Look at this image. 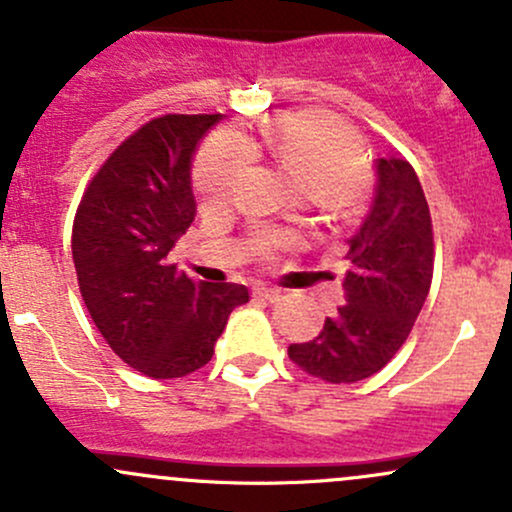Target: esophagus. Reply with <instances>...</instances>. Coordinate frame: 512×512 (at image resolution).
I'll use <instances>...</instances> for the list:
<instances>
[{
  "label": "esophagus",
  "mask_w": 512,
  "mask_h": 512,
  "mask_svg": "<svg viewBox=\"0 0 512 512\" xmlns=\"http://www.w3.org/2000/svg\"><path fill=\"white\" fill-rule=\"evenodd\" d=\"M252 292H255V297L267 299V301H277L279 297H282V292H279V289L267 287V284H257V287L252 289Z\"/></svg>",
  "instance_id": "obj_1"
}]
</instances>
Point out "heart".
I'll list each match as a JSON object with an SVG mask.
<instances>
[{"label": "heart", "mask_w": 512, "mask_h": 512, "mask_svg": "<svg viewBox=\"0 0 512 512\" xmlns=\"http://www.w3.org/2000/svg\"><path fill=\"white\" fill-rule=\"evenodd\" d=\"M260 149L311 196L351 193L365 179L358 137L341 120L319 110L287 112L265 122L257 137L242 139L235 132H218L203 147L196 164V188L208 208L233 201L252 152ZM282 242L284 235L270 230L255 235L257 250L262 252Z\"/></svg>", "instance_id": "b5f03b06"}]
</instances>
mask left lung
Returning a JSON list of instances; mask_svg holds the SVG:
<instances>
[{"mask_svg":"<svg viewBox=\"0 0 512 512\" xmlns=\"http://www.w3.org/2000/svg\"><path fill=\"white\" fill-rule=\"evenodd\" d=\"M375 171L373 206L348 238L346 304L314 341L289 346V358L326 383H358L385 368L432 287L434 238L422 184L400 157L378 159Z\"/></svg>","mask_w":512,"mask_h":512,"instance_id":"8db88e82","label":"left lung"}]
</instances>
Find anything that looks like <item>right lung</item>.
<instances>
[{
	"mask_svg": "<svg viewBox=\"0 0 512 512\" xmlns=\"http://www.w3.org/2000/svg\"><path fill=\"white\" fill-rule=\"evenodd\" d=\"M220 115L139 127L90 181L73 223L78 287L110 348L147 378H184L213 358L245 284L193 282L169 252L196 218L191 159Z\"/></svg>",
	"mask_w": 512,
	"mask_h": 512,
	"instance_id": "1",
	"label": "right lung"
}]
</instances>
